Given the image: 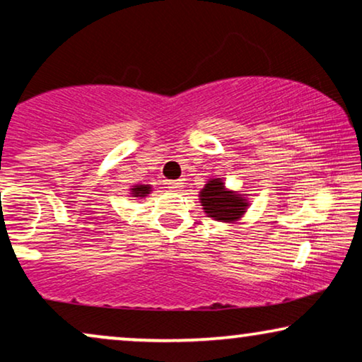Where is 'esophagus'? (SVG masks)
Wrapping results in <instances>:
<instances>
[{
    "label": "esophagus",
    "instance_id": "esophagus-1",
    "mask_svg": "<svg viewBox=\"0 0 362 362\" xmlns=\"http://www.w3.org/2000/svg\"><path fill=\"white\" fill-rule=\"evenodd\" d=\"M168 187H170V189H181L182 182L180 180H177V181H168Z\"/></svg>",
    "mask_w": 362,
    "mask_h": 362
}]
</instances>
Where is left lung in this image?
Segmentation results:
<instances>
[{
	"label": "left lung",
	"instance_id": "obj_1",
	"mask_svg": "<svg viewBox=\"0 0 362 362\" xmlns=\"http://www.w3.org/2000/svg\"><path fill=\"white\" fill-rule=\"evenodd\" d=\"M201 202L209 217L217 221H235L245 212V202L240 196L226 191L221 180H212L201 191Z\"/></svg>",
	"mask_w": 362,
	"mask_h": 362
}]
</instances>
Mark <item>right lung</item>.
<instances>
[{
  "mask_svg": "<svg viewBox=\"0 0 362 362\" xmlns=\"http://www.w3.org/2000/svg\"><path fill=\"white\" fill-rule=\"evenodd\" d=\"M148 192H150V187L148 186H138L133 189V194L135 196H145V194H148Z\"/></svg>",
  "mask_w": 362,
  "mask_h": 362,
  "instance_id": "obj_1",
  "label": "right lung"
}]
</instances>
